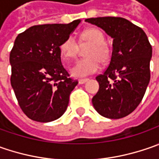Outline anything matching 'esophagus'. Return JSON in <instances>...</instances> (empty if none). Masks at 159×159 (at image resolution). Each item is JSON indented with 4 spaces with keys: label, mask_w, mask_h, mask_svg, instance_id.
Returning <instances> with one entry per match:
<instances>
[{
    "label": "esophagus",
    "mask_w": 159,
    "mask_h": 159,
    "mask_svg": "<svg viewBox=\"0 0 159 159\" xmlns=\"http://www.w3.org/2000/svg\"><path fill=\"white\" fill-rule=\"evenodd\" d=\"M88 80H89V79H80V80H79V84L82 85L84 83L87 82Z\"/></svg>",
    "instance_id": "1"
}]
</instances>
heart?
Returning <instances> with one entry per match:
<instances>
[{"instance_id": "obj_1", "label": "heart", "mask_w": 159, "mask_h": 159, "mask_svg": "<svg viewBox=\"0 0 159 159\" xmlns=\"http://www.w3.org/2000/svg\"><path fill=\"white\" fill-rule=\"evenodd\" d=\"M80 42L90 45L85 52L87 57L79 60L70 69L71 75L75 78H83L95 73L100 68V62L105 64L110 58V51L105 45V37L98 28L90 27L84 30L80 34ZM78 48L76 39L71 35L60 45L61 54L64 59L76 57Z\"/></svg>"}]
</instances>
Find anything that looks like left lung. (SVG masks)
I'll return each mask as SVG.
<instances>
[{
  "mask_svg": "<svg viewBox=\"0 0 159 159\" xmlns=\"http://www.w3.org/2000/svg\"><path fill=\"white\" fill-rule=\"evenodd\" d=\"M113 39L111 62L96 77L99 90L93 97L95 111L108 119L133 112L143 98L150 79L152 48L142 28L122 17L88 18Z\"/></svg>",
  "mask_w": 159,
  "mask_h": 159,
  "instance_id": "8db88e82",
  "label": "left lung"
}]
</instances>
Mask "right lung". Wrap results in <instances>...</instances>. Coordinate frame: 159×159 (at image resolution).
<instances>
[{
    "mask_svg": "<svg viewBox=\"0 0 159 159\" xmlns=\"http://www.w3.org/2000/svg\"><path fill=\"white\" fill-rule=\"evenodd\" d=\"M80 23L34 25L16 38L9 55L10 82L29 119L46 123L65 112L78 81L62 64L60 45Z\"/></svg>",
    "mask_w": 159,
    "mask_h": 159,
    "instance_id": "obj_1",
    "label": "right lung"
}]
</instances>
